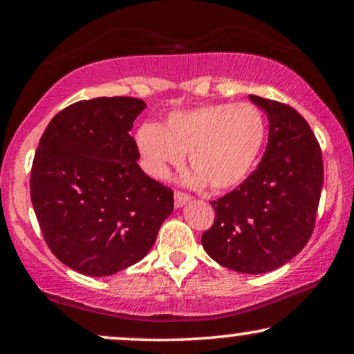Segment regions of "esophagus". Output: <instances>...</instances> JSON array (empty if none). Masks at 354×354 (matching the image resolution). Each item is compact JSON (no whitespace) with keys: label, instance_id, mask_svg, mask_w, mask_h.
I'll return each instance as SVG.
<instances>
[{"label":"esophagus","instance_id":"esophagus-1","mask_svg":"<svg viewBox=\"0 0 354 354\" xmlns=\"http://www.w3.org/2000/svg\"><path fill=\"white\" fill-rule=\"evenodd\" d=\"M190 200H192V196L187 195V193L178 192V190L174 193V205H176V207H182L183 205H187Z\"/></svg>","mask_w":354,"mask_h":354}]
</instances>
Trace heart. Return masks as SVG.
<instances>
[{
    "label": "heart",
    "mask_w": 354,
    "mask_h": 354,
    "mask_svg": "<svg viewBox=\"0 0 354 354\" xmlns=\"http://www.w3.org/2000/svg\"><path fill=\"white\" fill-rule=\"evenodd\" d=\"M266 135L263 111L243 101L177 111L162 127L143 124L135 140L153 177L167 178L188 153L195 169L192 182H207L212 190L222 192L246 180L263 151Z\"/></svg>",
    "instance_id": "b5f03b06"
}]
</instances>
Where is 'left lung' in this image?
Segmentation results:
<instances>
[{"instance_id":"obj_1","label":"left lung","mask_w":354,"mask_h":354,"mask_svg":"<svg viewBox=\"0 0 354 354\" xmlns=\"http://www.w3.org/2000/svg\"><path fill=\"white\" fill-rule=\"evenodd\" d=\"M250 100L268 114V147L245 182L211 203L216 219L201 243L227 269L264 274L288 263L311 239L324 164L317 140L297 109L256 95Z\"/></svg>"}]
</instances>
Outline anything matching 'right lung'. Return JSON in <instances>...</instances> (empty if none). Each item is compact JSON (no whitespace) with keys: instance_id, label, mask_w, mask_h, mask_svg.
<instances>
[{"instance_id":"add662e5","label":"right lung","mask_w":354,"mask_h":354,"mask_svg":"<svg viewBox=\"0 0 354 354\" xmlns=\"http://www.w3.org/2000/svg\"><path fill=\"white\" fill-rule=\"evenodd\" d=\"M145 108L130 96L77 101L38 143L30 198L43 239L84 275L104 277L142 261L174 209V192L137 162L130 130Z\"/></svg>"}]
</instances>
